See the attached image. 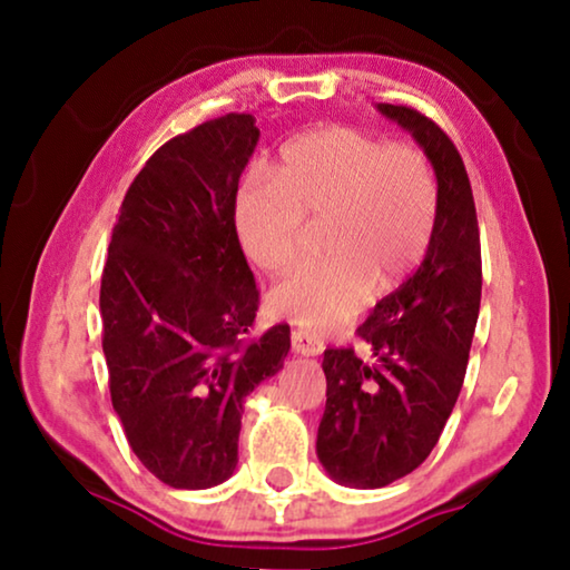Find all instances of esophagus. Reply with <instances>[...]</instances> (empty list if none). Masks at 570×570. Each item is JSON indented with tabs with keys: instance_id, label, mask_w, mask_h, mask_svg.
Instances as JSON below:
<instances>
[{
	"instance_id": "obj_1",
	"label": "esophagus",
	"mask_w": 570,
	"mask_h": 570,
	"mask_svg": "<svg viewBox=\"0 0 570 570\" xmlns=\"http://www.w3.org/2000/svg\"><path fill=\"white\" fill-rule=\"evenodd\" d=\"M291 345L298 355H318L324 350V342L306 330H293Z\"/></svg>"
}]
</instances>
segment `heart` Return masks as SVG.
<instances>
[{
	"label": "heart",
	"mask_w": 570,
	"mask_h": 570,
	"mask_svg": "<svg viewBox=\"0 0 570 570\" xmlns=\"http://www.w3.org/2000/svg\"><path fill=\"white\" fill-rule=\"evenodd\" d=\"M306 220L322 223L308 264L269 293L275 316L326 332L392 293L423 262L439 220V178L415 147L350 127L308 131L279 153L275 176L256 170L236 199L240 248L272 275L298 262Z\"/></svg>",
	"instance_id": "b5f03b06"
}]
</instances>
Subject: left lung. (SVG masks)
Returning a JSON list of instances; mask_svg holds the SVG:
<instances>
[{
	"label": "left lung",
	"mask_w": 570,
	"mask_h": 570,
	"mask_svg": "<svg viewBox=\"0 0 570 570\" xmlns=\"http://www.w3.org/2000/svg\"><path fill=\"white\" fill-rule=\"evenodd\" d=\"M412 131L439 178V220L425 259L357 326L368 355L324 350L326 407L316 454L337 482L384 488L417 470L462 392L482 293L480 228L456 145L412 106L379 104Z\"/></svg>",
	"instance_id": "8db88e82"
}]
</instances>
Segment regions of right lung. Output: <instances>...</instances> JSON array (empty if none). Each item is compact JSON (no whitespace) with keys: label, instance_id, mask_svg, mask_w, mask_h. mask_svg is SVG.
Instances as JSON below:
<instances>
[{"label":"right lung","instance_id":"1","mask_svg":"<svg viewBox=\"0 0 570 570\" xmlns=\"http://www.w3.org/2000/svg\"><path fill=\"white\" fill-rule=\"evenodd\" d=\"M259 129L225 114L158 147L135 176L100 279L116 415L160 482L202 490L238 462L244 400L283 368L291 326L254 334L259 287L236 233Z\"/></svg>","mask_w":570,"mask_h":570}]
</instances>
